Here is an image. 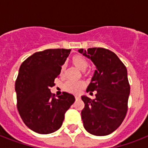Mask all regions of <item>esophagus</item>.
I'll return each mask as SVG.
<instances>
[{"instance_id":"34e87169","label":"esophagus","mask_w":148,"mask_h":148,"mask_svg":"<svg viewBox=\"0 0 148 148\" xmlns=\"http://www.w3.org/2000/svg\"><path fill=\"white\" fill-rule=\"evenodd\" d=\"M81 98V97H80V96H75V99H76V100H79V99Z\"/></svg>"}]
</instances>
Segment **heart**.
<instances>
[{"label": "heart", "instance_id": "b5f03b06", "mask_svg": "<svg viewBox=\"0 0 148 148\" xmlns=\"http://www.w3.org/2000/svg\"><path fill=\"white\" fill-rule=\"evenodd\" d=\"M72 64L74 65V67L81 71H83L84 75H88L89 73L86 72L85 70L88 67V62L87 59H86L84 56L81 54H75L71 58V59ZM65 72V67L64 65L61 66L60 67V74L61 76L64 75ZM85 88V83L84 81H78V82H72V81H67L64 84V90L68 93L73 94V95H78L81 93V91L83 90L84 88Z\"/></svg>", "mask_w": 148, "mask_h": 148}]
</instances>
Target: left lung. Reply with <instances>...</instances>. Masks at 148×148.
<instances>
[{"mask_svg": "<svg viewBox=\"0 0 148 148\" xmlns=\"http://www.w3.org/2000/svg\"><path fill=\"white\" fill-rule=\"evenodd\" d=\"M78 51L90 58L97 68L87 89L90 94L96 90V98L81 97L84 127L94 135H108L121 124L127 114L130 95L127 68L110 50L92 47Z\"/></svg>", "mask_w": 148, "mask_h": 148, "instance_id": "8db88e82", "label": "left lung"}]
</instances>
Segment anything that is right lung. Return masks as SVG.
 Returning <instances> with one entry per match:
<instances>
[{
	"label": "right lung",
	"instance_id": "right-lung-1",
	"mask_svg": "<svg viewBox=\"0 0 148 148\" xmlns=\"http://www.w3.org/2000/svg\"><path fill=\"white\" fill-rule=\"evenodd\" d=\"M70 49H47L33 53L20 67L15 81L17 108L26 126L41 134L60 128L74 95L63 92L55 97L51 88L60 74Z\"/></svg>",
	"mask_w": 148,
	"mask_h": 148
}]
</instances>
